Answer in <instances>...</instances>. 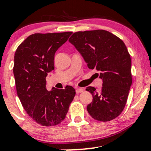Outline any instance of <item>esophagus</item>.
Wrapping results in <instances>:
<instances>
[{
	"label": "esophagus",
	"mask_w": 151,
	"mask_h": 151,
	"mask_svg": "<svg viewBox=\"0 0 151 151\" xmlns=\"http://www.w3.org/2000/svg\"><path fill=\"white\" fill-rule=\"evenodd\" d=\"M83 91V89H81V88H76V93H81Z\"/></svg>",
	"instance_id": "34e87169"
}]
</instances>
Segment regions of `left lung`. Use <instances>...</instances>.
<instances>
[{
	"label": "left lung",
	"mask_w": 151,
	"mask_h": 151,
	"mask_svg": "<svg viewBox=\"0 0 151 151\" xmlns=\"http://www.w3.org/2000/svg\"><path fill=\"white\" fill-rule=\"evenodd\" d=\"M80 52L89 69L99 71L101 89L86 87L93 101L86 107L93 119L109 121L121 114L132 84L131 60L124 42L104 30L76 32L69 39Z\"/></svg>",
	"instance_id": "obj_1"
}]
</instances>
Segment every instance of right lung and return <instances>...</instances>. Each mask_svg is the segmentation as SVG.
I'll use <instances>...</instances> for the list:
<instances>
[{
	"label": "right lung",
	"mask_w": 151,
	"mask_h": 151,
	"mask_svg": "<svg viewBox=\"0 0 151 151\" xmlns=\"http://www.w3.org/2000/svg\"><path fill=\"white\" fill-rule=\"evenodd\" d=\"M72 32L35 33L15 51L13 74L17 93L27 114L43 126H56L65 119L75 89L46 88V77L55 69V54Z\"/></svg>",
	"instance_id": "obj_1"
}]
</instances>
